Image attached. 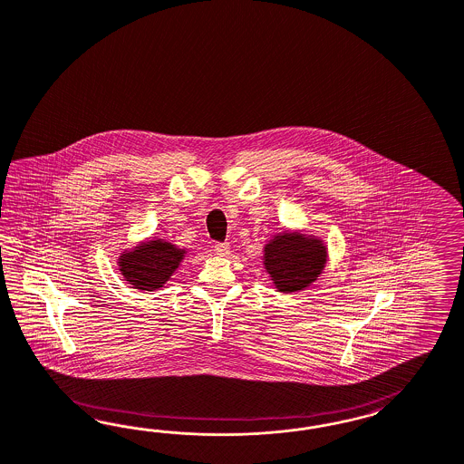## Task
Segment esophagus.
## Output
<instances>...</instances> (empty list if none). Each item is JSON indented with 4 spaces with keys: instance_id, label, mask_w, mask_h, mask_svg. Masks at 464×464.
<instances>
[{
    "instance_id": "34e87169",
    "label": "esophagus",
    "mask_w": 464,
    "mask_h": 464,
    "mask_svg": "<svg viewBox=\"0 0 464 464\" xmlns=\"http://www.w3.org/2000/svg\"><path fill=\"white\" fill-rule=\"evenodd\" d=\"M214 252L218 253V255H221V256H225L229 253V243H216L214 245Z\"/></svg>"
}]
</instances>
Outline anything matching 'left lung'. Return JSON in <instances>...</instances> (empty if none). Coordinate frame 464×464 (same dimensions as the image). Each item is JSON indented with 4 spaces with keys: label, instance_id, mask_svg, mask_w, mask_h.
Listing matches in <instances>:
<instances>
[{
    "label": "left lung",
    "instance_id": "obj_1",
    "mask_svg": "<svg viewBox=\"0 0 464 464\" xmlns=\"http://www.w3.org/2000/svg\"><path fill=\"white\" fill-rule=\"evenodd\" d=\"M264 266L281 293H295L308 287L324 272L326 248L313 237L282 233L264 248Z\"/></svg>",
    "mask_w": 464,
    "mask_h": 464
}]
</instances>
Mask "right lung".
Masks as SVG:
<instances>
[{"label": "right lung", "mask_w": 464, "mask_h": 464, "mask_svg": "<svg viewBox=\"0 0 464 464\" xmlns=\"http://www.w3.org/2000/svg\"><path fill=\"white\" fill-rule=\"evenodd\" d=\"M185 250L169 241L151 239L140 243L130 252L121 253L119 267L130 285L140 291H156L163 287L179 268Z\"/></svg>", "instance_id": "right-lung-1"}]
</instances>
